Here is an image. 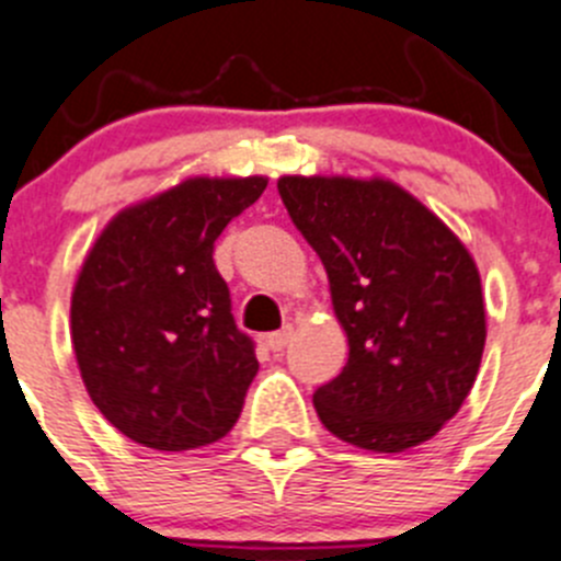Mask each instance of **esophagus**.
<instances>
[{
  "label": "esophagus",
  "instance_id": "1",
  "mask_svg": "<svg viewBox=\"0 0 561 561\" xmlns=\"http://www.w3.org/2000/svg\"><path fill=\"white\" fill-rule=\"evenodd\" d=\"M291 335H295V328H291V324H286V328H280V330H275V333L266 335V346H270L272 352H280L286 344H289Z\"/></svg>",
  "mask_w": 561,
  "mask_h": 561
}]
</instances>
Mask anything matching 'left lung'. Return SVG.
Returning a JSON list of instances; mask_svg holds the SVG:
<instances>
[{
  "label": "left lung",
  "instance_id": "8db88e82",
  "mask_svg": "<svg viewBox=\"0 0 561 561\" xmlns=\"http://www.w3.org/2000/svg\"><path fill=\"white\" fill-rule=\"evenodd\" d=\"M277 192L328 270L350 341L341 375L313 393L319 419L360 449L424 444L460 410L482 364L477 264L391 181L284 175Z\"/></svg>",
  "mask_w": 561,
  "mask_h": 561
}]
</instances>
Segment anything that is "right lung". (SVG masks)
Segmentation results:
<instances>
[{
    "mask_svg": "<svg viewBox=\"0 0 561 561\" xmlns=\"http://www.w3.org/2000/svg\"><path fill=\"white\" fill-rule=\"evenodd\" d=\"M266 179H190L121 211L79 272L71 339L84 388L117 432L159 451L215 444L259 371L215 242Z\"/></svg>",
    "mask_w": 561,
    "mask_h": 561,
    "instance_id": "1",
    "label": "right lung"
}]
</instances>
